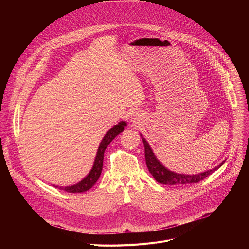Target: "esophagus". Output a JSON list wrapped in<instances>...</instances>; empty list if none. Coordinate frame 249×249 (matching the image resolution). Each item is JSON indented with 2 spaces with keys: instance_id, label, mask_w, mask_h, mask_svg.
<instances>
[{
  "instance_id": "esophagus-1",
  "label": "esophagus",
  "mask_w": 249,
  "mask_h": 249,
  "mask_svg": "<svg viewBox=\"0 0 249 249\" xmlns=\"http://www.w3.org/2000/svg\"><path fill=\"white\" fill-rule=\"evenodd\" d=\"M132 121H133L134 123H136V124H137L139 120H138V118H137V117H135V118H133V120H132Z\"/></svg>"
}]
</instances>
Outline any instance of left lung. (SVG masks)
Listing matches in <instances>:
<instances>
[{"mask_svg": "<svg viewBox=\"0 0 249 249\" xmlns=\"http://www.w3.org/2000/svg\"><path fill=\"white\" fill-rule=\"evenodd\" d=\"M143 144H144V149H145V160H146V165L148 167L149 173L152 175V177L156 179V181L160 182V184L163 185H171V186H187L194 184V182H199L206 178L208 176L212 175L215 171L224 163V161L222 162L220 165L214 167L213 169H210V171H207L204 173H201L199 175H180L177 174L174 172L168 171L167 168H165L159 160L155 158L154 153L152 152L149 144L147 141L142 137Z\"/></svg>", "mask_w": 249, "mask_h": 249, "instance_id": "obj_1", "label": "left lung"}]
</instances>
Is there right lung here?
<instances>
[{"instance_id": "1", "label": "right lung", "mask_w": 249, "mask_h": 249, "mask_svg": "<svg viewBox=\"0 0 249 249\" xmlns=\"http://www.w3.org/2000/svg\"><path fill=\"white\" fill-rule=\"evenodd\" d=\"M126 122L122 121L119 124L115 125L113 128H111L109 131L107 132V134L104 136L101 144L99 146L98 152H97V156L96 160L94 162V166L91 168V171L89 172V174L82 180L78 182L76 185L71 186V187H58L59 190H63L65 192L69 193H84L88 190H89L91 187H93L97 180L100 178V175L102 173V168H103V160H104V152L105 149L107 148V146L110 144L111 141L118 135L120 134L123 130L124 127L126 126Z\"/></svg>"}]
</instances>
